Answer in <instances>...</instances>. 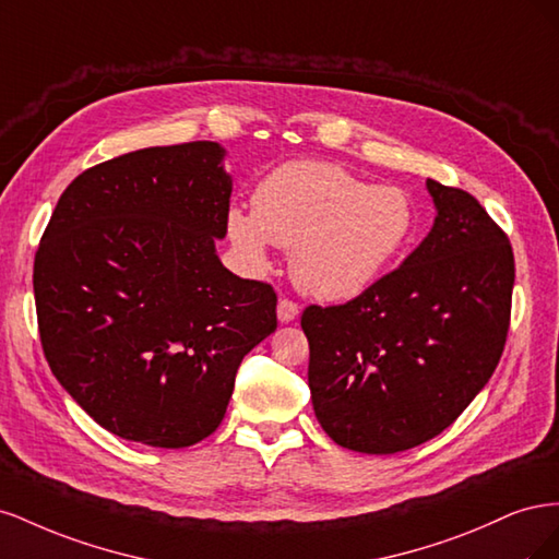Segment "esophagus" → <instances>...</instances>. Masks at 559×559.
Here are the masks:
<instances>
[{"label":"esophagus","instance_id":"obj_1","mask_svg":"<svg viewBox=\"0 0 559 559\" xmlns=\"http://www.w3.org/2000/svg\"><path fill=\"white\" fill-rule=\"evenodd\" d=\"M298 312H300V308H298L296 300L280 298V302H277V317H280L282 324H289V321H294L298 317Z\"/></svg>","mask_w":559,"mask_h":559}]
</instances>
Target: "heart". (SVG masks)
I'll use <instances>...</instances> for the list:
<instances>
[{
	"mask_svg": "<svg viewBox=\"0 0 559 559\" xmlns=\"http://www.w3.org/2000/svg\"><path fill=\"white\" fill-rule=\"evenodd\" d=\"M226 228L251 270L267 265L273 245L292 247L302 292L347 300L378 282L408 245L415 207L399 186H370L324 160H292L261 179L251 212H228Z\"/></svg>",
	"mask_w": 559,
	"mask_h": 559,
	"instance_id": "b5f03b06",
	"label": "heart"
}]
</instances>
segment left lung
Here are the masks:
<instances>
[{"instance_id": "1", "label": "left lung", "mask_w": 559, "mask_h": 559, "mask_svg": "<svg viewBox=\"0 0 559 559\" xmlns=\"http://www.w3.org/2000/svg\"><path fill=\"white\" fill-rule=\"evenodd\" d=\"M431 233L343 306H308V384L337 445L394 454L431 441L492 378L511 326L513 247L471 193L433 179Z\"/></svg>"}]
</instances>
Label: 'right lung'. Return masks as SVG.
Wrapping results in <instances>:
<instances>
[{"instance_id":"obj_1","label":"right lung","mask_w":559,"mask_h":559,"mask_svg":"<svg viewBox=\"0 0 559 559\" xmlns=\"http://www.w3.org/2000/svg\"><path fill=\"white\" fill-rule=\"evenodd\" d=\"M216 142L132 151L81 173L35 257L44 357L99 427L189 448L222 425L245 354L277 329L270 284L233 275Z\"/></svg>"}]
</instances>
